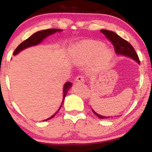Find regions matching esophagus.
<instances>
[{"mask_svg":"<svg viewBox=\"0 0 152 152\" xmlns=\"http://www.w3.org/2000/svg\"><path fill=\"white\" fill-rule=\"evenodd\" d=\"M75 81H76V82H84L85 79H84V77H83V76H78L76 78Z\"/></svg>","mask_w":152,"mask_h":152,"instance_id":"1","label":"esophagus"}]
</instances>
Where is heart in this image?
<instances>
[{
  "label": "heart",
  "mask_w": 152,
  "mask_h": 152,
  "mask_svg": "<svg viewBox=\"0 0 152 152\" xmlns=\"http://www.w3.org/2000/svg\"><path fill=\"white\" fill-rule=\"evenodd\" d=\"M105 45L96 41H85L78 43L72 48L71 56L73 61L78 64H84L95 58L96 68H102L107 65L114 56V53Z\"/></svg>",
  "instance_id": "1"
}]
</instances>
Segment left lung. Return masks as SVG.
I'll list each match as a JSON object with an SVG mask.
<instances>
[{
  "label": "left lung",
  "instance_id": "8db88e82",
  "mask_svg": "<svg viewBox=\"0 0 152 152\" xmlns=\"http://www.w3.org/2000/svg\"><path fill=\"white\" fill-rule=\"evenodd\" d=\"M101 32H102L103 34L105 35L106 37L112 42V44L114 45V46L115 51H116V53L117 54V55L121 56L129 57V58L133 59L134 61H136L139 64H140V61H139V57H138L137 53H136L133 46H132L128 41H126V40H124V38L120 37L118 35L115 34L113 31L107 30H101ZM91 110L92 111H93L94 114L96 115L99 118H109L116 117V116H102V115H100L98 114V113L96 112L92 108Z\"/></svg>",
  "mask_w": 152,
  "mask_h": 152
}]
</instances>
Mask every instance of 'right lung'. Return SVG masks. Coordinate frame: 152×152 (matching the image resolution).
Returning a JSON list of instances; mask_svg holds the SVG:
<instances>
[{
	"mask_svg": "<svg viewBox=\"0 0 152 152\" xmlns=\"http://www.w3.org/2000/svg\"><path fill=\"white\" fill-rule=\"evenodd\" d=\"M63 30H61V29L51 28V29H46V30L39 31H38V32L35 33V34H33L32 36H31L28 38H27V39L25 40L23 42H22L21 43H20V44L19 45V46L17 47L16 48H15L14 52H13V56L17 55V54L20 53V51H22L23 50L26 49V48H29V47L37 46V45L40 44V43L42 42L43 40H44L46 38L48 37V36H50V35L55 34V33H56V32H61ZM71 86H72V83H71V82H66V83H64V88H63V99H62V102H61V104L60 107H59L58 111H57L55 114H54L53 115H52L50 117L46 118V119H45V120H43V121H48V120L50 119V118H53V116H55L57 113H58V111L60 110L61 107L63 103H64V99H65L66 94H67V92L69 91V89H70Z\"/></svg>",
	"mask_w": 152,
	"mask_h": 152,
	"instance_id": "add662e5",
	"label": "right lung"
}]
</instances>
